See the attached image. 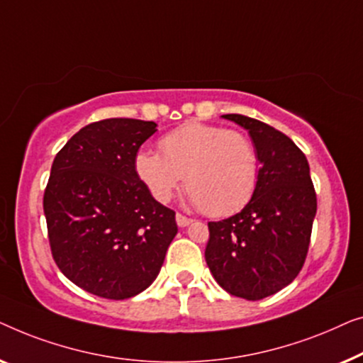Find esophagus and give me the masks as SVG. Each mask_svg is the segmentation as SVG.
<instances>
[{
    "instance_id": "esophagus-1",
    "label": "esophagus",
    "mask_w": 363,
    "mask_h": 363,
    "mask_svg": "<svg viewBox=\"0 0 363 363\" xmlns=\"http://www.w3.org/2000/svg\"><path fill=\"white\" fill-rule=\"evenodd\" d=\"M176 223H177V227H181V228H184V227L191 225V223H192V220H191V218L184 217V216H182V213H176Z\"/></svg>"
}]
</instances>
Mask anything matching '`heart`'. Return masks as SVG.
<instances>
[{
    "label": "heart",
    "mask_w": 363,
    "mask_h": 363,
    "mask_svg": "<svg viewBox=\"0 0 363 363\" xmlns=\"http://www.w3.org/2000/svg\"><path fill=\"white\" fill-rule=\"evenodd\" d=\"M162 156L140 151L135 167L152 197L167 202L186 182L187 202L211 217H227L252 199L259 176L257 147L223 126L187 123L161 138Z\"/></svg>",
    "instance_id": "1"
}]
</instances>
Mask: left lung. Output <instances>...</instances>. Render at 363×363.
<instances>
[{"label": "left lung", "mask_w": 363, "mask_h": 363, "mask_svg": "<svg viewBox=\"0 0 363 363\" xmlns=\"http://www.w3.org/2000/svg\"><path fill=\"white\" fill-rule=\"evenodd\" d=\"M248 131L259 160L252 199L242 211L208 222L206 262L227 293L258 301L298 277L308 255L318 201L304 152L263 121L223 115Z\"/></svg>", "instance_id": "obj_1"}]
</instances>
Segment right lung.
I'll use <instances>...</instances> for the list:
<instances>
[{
  "instance_id": "add662e5",
  "label": "right lung",
  "mask_w": 363,
  "mask_h": 363,
  "mask_svg": "<svg viewBox=\"0 0 363 363\" xmlns=\"http://www.w3.org/2000/svg\"><path fill=\"white\" fill-rule=\"evenodd\" d=\"M155 121L86 125L57 152L44 192L49 243L60 272L86 293L128 299L155 281L177 233L176 213L138 176V150Z\"/></svg>"
}]
</instances>
